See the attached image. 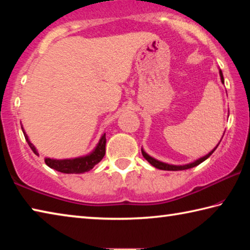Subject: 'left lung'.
<instances>
[{
    "instance_id": "8db88e82",
    "label": "left lung",
    "mask_w": 250,
    "mask_h": 250,
    "mask_svg": "<svg viewBox=\"0 0 250 250\" xmlns=\"http://www.w3.org/2000/svg\"><path fill=\"white\" fill-rule=\"evenodd\" d=\"M219 76H221V80H222V83H224V77H223L222 70H219ZM218 145H219V143H218ZM218 145H217V146H218ZM217 146H216V147H217ZM216 147H215V149H214L213 151H210L208 154H206L205 156H203V158L196 160L195 162L189 163V164H186V166H170V164L160 162V161L155 160V159H153V158H151V156L147 155L143 150H141V152H142L143 158H145V159L147 161V162H149V163L151 164V166H153L154 167L159 168V170H166V171H182V170H188V168H191V167H194L198 166V164H201V163L203 162V161H205L206 159H208L209 156H210L211 154H213V152H214L215 150H216Z\"/></svg>"
}]
</instances>
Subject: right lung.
Returning <instances> with one entry per match:
<instances>
[{"mask_svg": "<svg viewBox=\"0 0 250 250\" xmlns=\"http://www.w3.org/2000/svg\"><path fill=\"white\" fill-rule=\"evenodd\" d=\"M22 130H23V126H22ZM23 133L32 151L35 154H39L35 149V146H34L31 143V141L28 140V137L26 135V133H25L24 130H23ZM104 154H105V133L101 137L99 143L96 146V149L92 151V153H90L89 155L83 156V158L67 159V160L45 159V163L47 164L50 168H54V170H56L58 172L68 173V174L69 173L79 174V173H84V172L90 171L97 163H99L100 161L103 160Z\"/></svg>", "mask_w": 250, "mask_h": 250, "instance_id": "obj_1", "label": "right lung"}]
</instances>
